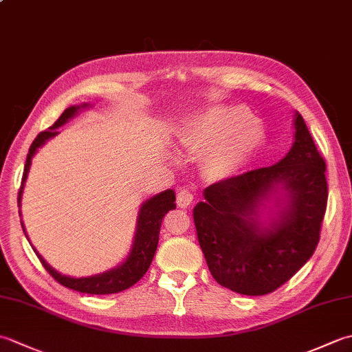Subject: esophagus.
<instances>
[{"label": "esophagus", "mask_w": 352, "mask_h": 352, "mask_svg": "<svg viewBox=\"0 0 352 352\" xmlns=\"http://www.w3.org/2000/svg\"><path fill=\"white\" fill-rule=\"evenodd\" d=\"M193 203V193L186 188V189H180L177 193V206L186 208L189 207Z\"/></svg>", "instance_id": "34e87169"}]
</instances>
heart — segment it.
<instances>
[{"mask_svg":"<svg viewBox=\"0 0 352 352\" xmlns=\"http://www.w3.org/2000/svg\"><path fill=\"white\" fill-rule=\"evenodd\" d=\"M263 145V129L242 106L210 107L186 119L180 130L182 149L203 155V169L213 180L241 174Z\"/></svg>","mask_w":352,"mask_h":352,"instance_id":"obj_1","label":"heart"}]
</instances>
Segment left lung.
Wrapping results in <instances>:
<instances>
[{"instance_id": "obj_1", "label": "left lung", "mask_w": 352, "mask_h": 352, "mask_svg": "<svg viewBox=\"0 0 352 352\" xmlns=\"http://www.w3.org/2000/svg\"><path fill=\"white\" fill-rule=\"evenodd\" d=\"M325 168L296 111L295 142L284 159L204 189L193 221L207 266L221 286L241 295H266L307 263L327 210ZM271 196L279 210L261 221L259 207Z\"/></svg>"}]
</instances>
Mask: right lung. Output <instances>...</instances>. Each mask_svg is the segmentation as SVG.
<instances>
[{"label": "right lung", "instance_id": "add662e5", "mask_svg": "<svg viewBox=\"0 0 352 352\" xmlns=\"http://www.w3.org/2000/svg\"><path fill=\"white\" fill-rule=\"evenodd\" d=\"M89 107V104H83V106H72L66 109L60 118L52 124L47 131H42L37 134V138L33 140L32 146L28 149L27 162L24 166V175H22V184L18 193V206H21V195L24 184L27 182V175L30 170V164H32L33 155L36 154L37 148H41L48 139L54 138L58 134L57 129L69 121L71 118L78 113L80 109ZM175 208V193L172 189L164 190L159 195L149 198L142 204L139 214H138V223H136V233H134V241L131 245L130 254L126 256L122 265H119L113 269H110L107 272H102L98 275L92 276H83V278H72V276L62 275L57 272L56 269H52L47 261L42 258V256L34 248L36 256L39 257L41 263L47 269L50 275L58 281L65 287H69L72 290L83 292V294L91 295H109V294H118L125 289L131 287L133 284H136L142 276H144L148 271L149 265L154 258V254L157 250V243H159V233L162 227V221L164 214ZM22 223V222H21ZM22 230L25 228L22 226Z\"/></svg>", "mask_w": 352, "mask_h": 352}]
</instances>
